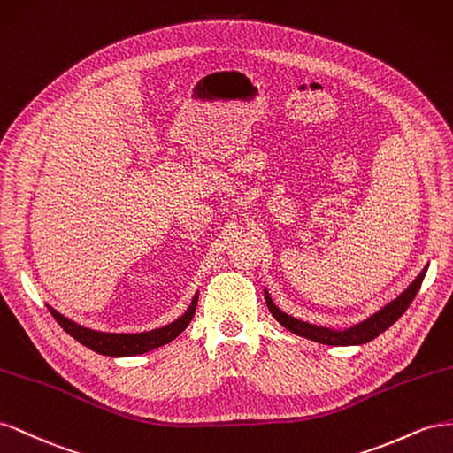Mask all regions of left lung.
<instances>
[{"mask_svg": "<svg viewBox=\"0 0 453 453\" xmlns=\"http://www.w3.org/2000/svg\"><path fill=\"white\" fill-rule=\"evenodd\" d=\"M425 273H427V267L421 271V273L416 277V280H413L410 287L398 296L396 300L387 303L383 309H380L376 315H372L370 319L358 322L357 326L343 330V332H335L330 328L309 325V322H303V320L294 319L287 313H282L280 309L273 302H271L267 292H265V302H267L271 315H273L284 328L290 330L296 335H302V338H307V340L322 343V345H363V343L372 342L373 338H378L380 334H383L387 328L393 326L395 322L403 317V313L410 307L413 298H416V294L419 292Z\"/></svg>", "mask_w": 453, "mask_h": 453, "instance_id": "left-lung-1", "label": "left lung"}]
</instances>
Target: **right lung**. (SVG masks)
Here are the masks:
<instances>
[{"instance_id":"add662e5","label":"right lung","mask_w":453,"mask_h":453,"mask_svg":"<svg viewBox=\"0 0 453 453\" xmlns=\"http://www.w3.org/2000/svg\"><path fill=\"white\" fill-rule=\"evenodd\" d=\"M197 309V296L193 298L191 305L188 307V311L176 319L171 325H166L163 328L151 330V332H140V334H108V332H96V330H88L80 325H75L73 320L62 317L57 313L53 307H49L50 315L57 319L58 325L66 330L73 340L83 343L85 347L93 349V351L100 355H108V357H133V355H142L148 353L151 349H157L165 343L173 342L178 338L180 334L186 330L189 325V320L196 315Z\"/></svg>"}]
</instances>
